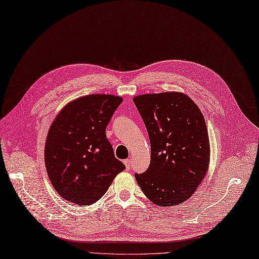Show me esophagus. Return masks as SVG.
<instances>
[{
	"instance_id": "obj_1",
	"label": "esophagus",
	"mask_w": 259,
	"mask_h": 259,
	"mask_svg": "<svg viewBox=\"0 0 259 259\" xmlns=\"http://www.w3.org/2000/svg\"><path fill=\"white\" fill-rule=\"evenodd\" d=\"M123 163L124 165H126V169H130L131 168V160L130 159H127V160H123Z\"/></svg>"
}]
</instances>
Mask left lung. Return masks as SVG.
Instances as JSON below:
<instances>
[{
  "label": "left lung",
  "instance_id": "1",
  "mask_svg": "<svg viewBox=\"0 0 259 259\" xmlns=\"http://www.w3.org/2000/svg\"><path fill=\"white\" fill-rule=\"evenodd\" d=\"M150 141V163L136 179L158 206H175L192 196L209 166L205 118L194 101L177 92L133 98Z\"/></svg>",
  "mask_w": 259,
  "mask_h": 259
}]
</instances>
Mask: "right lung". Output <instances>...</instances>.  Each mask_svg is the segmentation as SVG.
Segmentation results:
<instances>
[{"instance_id": "right-lung-1", "label": "right lung", "mask_w": 259, "mask_h": 259, "mask_svg": "<svg viewBox=\"0 0 259 259\" xmlns=\"http://www.w3.org/2000/svg\"><path fill=\"white\" fill-rule=\"evenodd\" d=\"M122 102L114 95L83 96L57 114L47 136L45 164L65 200L89 206L100 199L124 169L115 158L105 129Z\"/></svg>"}]
</instances>
